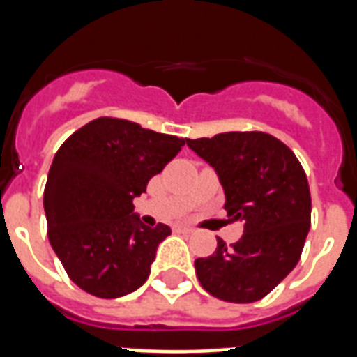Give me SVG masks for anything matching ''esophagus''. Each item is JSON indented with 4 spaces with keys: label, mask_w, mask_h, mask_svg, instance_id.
<instances>
[{
    "label": "esophagus",
    "mask_w": 357,
    "mask_h": 357,
    "mask_svg": "<svg viewBox=\"0 0 357 357\" xmlns=\"http://www.w3.org/2000/svg\"><path fill=\"white\" fill-rule=\"evenodd\" d=\"M174 231L176 234H192V229L185 228V226H174Z\"/></svg>",
    "instance_id": "esophagus-1"
}]
</instances>
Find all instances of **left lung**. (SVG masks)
<instances>
[{
  "label": "left lung",
  "mask_w": 357,
  "mask_h": 357,
  "mask_svg": "<svg viewBox=\"0 0 357 357\" xmlns=\"http://www.w3.org/2000/svg\"><path fill=\"white\" fill-rule=\"evenodd\" d=\"M224 187L231 220L244 224L243 237L195 261L207 293L234 304L257 302L298 263L311 224L307 178L291 148L263 131H229L211 139H187Z\"/></svg>",
  "instance_id": "obj_1"
}]
</instances>
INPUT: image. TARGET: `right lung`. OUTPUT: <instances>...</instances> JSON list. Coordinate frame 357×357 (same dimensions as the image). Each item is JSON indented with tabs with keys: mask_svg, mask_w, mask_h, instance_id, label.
I'll list each match as a JSON object with an SVG mask.
<instances>
[{
	"mask_svg": "<svg viewBox=\"0 0 357 357\" xmlns=\"http://www.w3.org/2000/svg\"><path fill=\"white\" fill-rule=\"evenodd\" d=\"M185 139L123 119L92 120L53 157L44 211L47 238L68 278L98 298L137 291L170 228L140 224L133 198L178 155Z\"/></svg>",
	"mask_w": 357,
	"mask_h": 357,
	"instance_id": "obj_1",
	"label": "right lung"
}]
</instances>
